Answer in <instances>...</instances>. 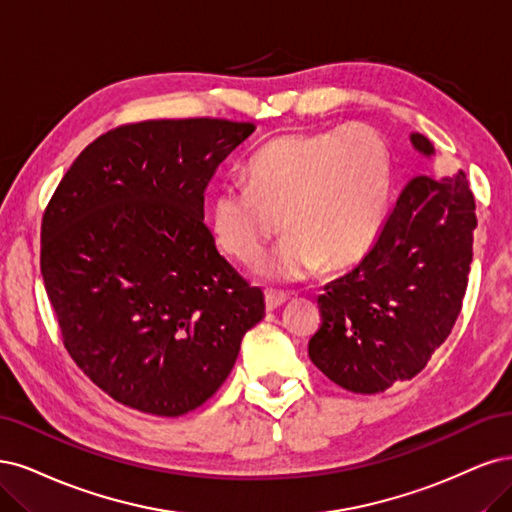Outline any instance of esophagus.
<instances>
[{
    "instance_id": "esophagus-1",
    "label": "esophagus",
    "mask_w": 512,
    "mask_h": 512,
    "mask_svg": "<svg viewBox=\"0 0 512 512\" xmlns=\"http://www.w3.org/2000/svg\"><path fill=\"white\" fill-rule=\"evenodd\" d=\"M289 300L287 293H276V291H266V308L276 310L278 306H283Z\"/></svg>"
}]
</instances>
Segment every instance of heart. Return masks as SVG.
Masks as SVG:
<instances>
[{
	"label": "heart",
	"instance_id": "obj_1",
	"mask_svg": "<svg viewBox=\"0 0 512 512\" xmlns=\"http://www.w3.org/2000/svg\"><path fill=\"white\" fill-rule=\"evenodd\" d=\"M246 180L214 191V242L232 259L253 263L283 227L287 236L261 272L300 280L321 263L344 268L370 249L385 221L391 163L372 127L346 125L272 140L251 159Z\"/></svg>",
	"mask_w": 512,
	"mask_h": 512
}]
</instances>
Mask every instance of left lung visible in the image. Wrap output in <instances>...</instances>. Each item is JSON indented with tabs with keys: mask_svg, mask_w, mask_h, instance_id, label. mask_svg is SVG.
I'll use <instances>...</instances> for the list:
<instances>
[{
	"mask_svg": "<svg viewBox=\"0 0 512 512\" xmlns=\"http://www.w3.org/2000/svg\"><path fill=\"white\" fill-rule=\"evenodd\" d=\"M410 142L425 157L434 144ZM476 229L464 172L415 176L400 193L372 249L319 295L321 327L308 355L329 381L378 393L410 381L447 340L464 302Z\"/></svg>",
	"mask_w": 512,
	"mask_h": 512,
	"instance_id": "8db88e82",
	"label": "left lung"
}]
</instances>
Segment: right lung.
Listing matches in <instances>:
<instances>
[{
  "label": "right lung",
  "mask_w": 512,
  "mask_h": 512,
  "mask_svg": "<svg viewBox=\"0 0 512 512\" xmlns=\"http://www.w3.org/2000/svg\"><path fill=\"white\" fill-rule=\"evenodd\" d=\"M255 131L223 119L142 121L82 151L46 206L40 268L76 366L112 400L180 417L212 398L263 293L219 251L204 191Z\"/></svg>",
  "instance_id": "add662e5"
}]
</instances>
